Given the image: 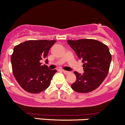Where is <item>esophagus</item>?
Masks as SVG:
<instances>
[{
	"mask_svg": "<svg viewBox=\"0 0 125 125\" xmlns=\"http://www.w3.org/2000/svg\"><path fill=\"white\" fill-rule=\"evenodd\" d=\"M62 72H63V73L65 74H69V73H70V72L66 71V70H62Z\"/></svg>",
	"mask_w": 125,
	"mask_h": 125,
	"instance_id": "1",
	"label": "esophagus"
}]
</instances>
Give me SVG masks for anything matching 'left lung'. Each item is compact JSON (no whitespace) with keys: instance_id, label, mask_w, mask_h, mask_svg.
<instances>
[{"instance_id":"left-lung-1","label":"left lung","mask_w":125,"mask_h":125,"mask_svg":"<svg viewBox=\"0 0 125 125\" xmlns=\"http://www.w3.org/2000/svg\"><path fill=\"white\" fill-rule=\"evenodd\" d=\"M69 46L82 60L84 73L74 72L75 82L71 85L73 90L88 93L99 87L108 73L111 55L107 46L97 40L81 39L67 40Z\"/></svg>"}]
</instances>
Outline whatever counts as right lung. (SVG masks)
Segmentation results:
<instances>
[{
    "mask_svg": "<svg viewBox=\"0 0 125 125\" xmlns=\"http://www.w3.org/2000/svg\"><path fill=\"white\" fill-rule=\"evenodd\" d=\"M55 43V40H28L14 48L11 56L13 74L25 91L38 93L49 87L56 70L42 65V60L46 58Z\"/></svg>",
    "mask_w": 125,
    "mask_h": 125,
    "instance_id": "1",
    "label": "right lung"
}]
</instances>
